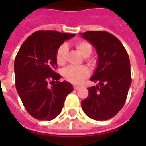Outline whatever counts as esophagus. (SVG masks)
<instances>
[{"label":"esophagus","instance_id":"obj_1","mask_svg":"<svg viewBox=\"0 0 146 146\" xmlns=\"http://www.w3.org/2000/svg\"><path fill=\"white\" fill-rule=\"evenodd\" d=\"M79 88H80V86H76V85H74V89L77 90V89H79Z\"/></svg>","mask_w":146,"mask_h":146}]
</instances>
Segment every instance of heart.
<instances>
[{"label":"heart","mask_w":146,"mask_h":146,"mask_svg":"<svg viewBox=\"0 0 146 146\" xmlns=\"http://www.w3.org/2000/svg\"><path fill=\"white\" fill-rule=\"evenodd\" d=\"M76 50L84 58L88 57L92 52L91 44L85 41H78L74 44ZM68 48L66 44H62L58 49L55 58L58 65L62 66L65 64ZM89 75V71L86 66L73 67L69 66L64 71V76L66 80L74 84H80Z\"/></svg>","instance_id":"obj_1"}]
</instances>
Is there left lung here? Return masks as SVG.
Segmentation results:
<instances>
[{
	"label": "left lung",
	"mask_w": 146,
	"mask_h": 146,
	"mask_svg": "<svg viewBox=\"0 0 146 146\" xmlns=\"http://www.w3.org/2000/svg\"><path fill=\"white\" fill-rule=\"evenodd\" d=\"M96 49L97 66L90 78L96 86L88 88V96L81 102L86 115L96 121L114 117L124 105L131 82L129 58L119 40L106 31L80 33Z\"/></svg>",
	"instance_id": "8db88e82"
}]
</instances>
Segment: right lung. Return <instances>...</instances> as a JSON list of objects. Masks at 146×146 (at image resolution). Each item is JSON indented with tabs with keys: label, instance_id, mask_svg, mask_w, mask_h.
Instances as JSON below:
<instances>
[{
	"label": "right lung",
	"instance_id": "1",
	"mask_svg": "<svg viewBox=\"0 0 146 146\" xmlns=\"http://www.w3.org/2000/svg\"><path fill=\"white\" fill-rule=\"evenodd\" d=\"M74 36L54 31H38L27 38L17 54V91L28 113L36 119L51 121L56 118L66 96L73 91L70 82L58 81L61 76L54 69L57 67L58 49ZM50 79L56 82L51 87L48 85Z\"/></svg>",
	"mask_w": 146,
	"mask_h": 146
}]
</instances>
